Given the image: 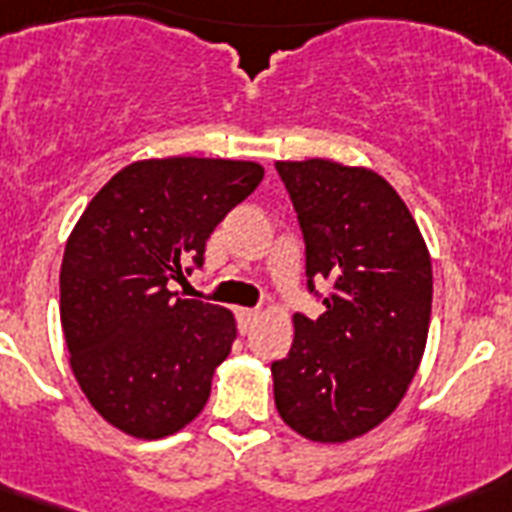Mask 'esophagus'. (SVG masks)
Masks as SVG:
<instances>
[{
    "label": "esophagus",
    "mask_w": 512,
    "mask_h": 512,
    "mask_svg": "<svg viewBox=\"0 0 512 512\" xmlns=\"http://www.w3.org/2000/svg\"><path fill=\"white\" fill-rule=\"evenodd\" d=\"M261 312L259 310H240V323H243L245 328H251L256 320H259Z\"/></svg>",
    "instance_id": "34e87169"
}]
</instances>
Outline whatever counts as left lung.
<instances>
[{
    "label": "left lung",
    "instance_id": "obj_1",
    "mask_svg": "<svg viewBox=\"0 0 512 512\" xmlns=\"http://www.w3.org/2000/svg\"><path fill=\"white\" fill-rule=\"evenodd\" d=\"M275 168L304 237L307 288L326 307L315 320L293 315L291 352L272 363L275 406L310 441H350L390 417L417 374L433 307L430 253L374 170L331 160Z\"/></svg>",
    "mask_w": 512,
    "mask_h": 512
}]
</instances>
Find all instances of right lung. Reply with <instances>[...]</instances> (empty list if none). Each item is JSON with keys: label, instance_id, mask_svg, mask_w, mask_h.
<instances>
[{"label": "right lung", "instance_id": "1", "mask_svg": "<svg viewBox=\"0 0 512 512\" xmlns=\"http://www.w3.org/2000/svg\"><path fill=\"white\" fill-rule=\"evenodd\" d=\"M256 162L168 157L122 168L95 194L61 264V326L71 371L122 433L162 438L189 425L232 350L224 307L184 299V280L237 202L261 184Z\"/></svg>", "mask_w": 512, "mask_h": 512}]
</instances>
